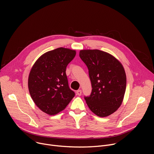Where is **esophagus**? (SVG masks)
<instances>
[{
    "label": "esophagus",
    "mask_w": 154,
    "mask_h": 154,
    "mask_svg": "<svg viewBox=\"0 0 154 154\" xmlns=\"http://www.w3.org/2000/svg\"><path fill=\"white\" fill-rule=\"evenodd\" d=\"M76 94H77V95H79V96L81 95V94H82V91H81V90H78V91H76Z\"/></svg>",
    "instance_id": "1"
}]
</instances>
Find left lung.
Segmentation results:
<instances>
[{"label": "left lung", "mask_w": 154, "mask_h": 154, "mask_svg": "<svg viewBox=\"0 0 154 154\" xmlns=\"http://www.w3.org/2000/svg\"><path fill=\"white\" fill-rule=\"evenodd\" d=\"M79 56L85 63L92 92L84 97L88 107L100 117L110 116L122 104L126 89V75L114 56L99 50H82Z\"/></svg>", "instance_id": "8db88e82"}]
</instances>
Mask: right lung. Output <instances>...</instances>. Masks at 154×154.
Wrapping results in <instances>:
<instances>
[{"label": "right lung", "instance_id": "right-lung-1", "mask_svg": "<svg viewBox=\"0 0 154 154\" xmlns=\"http://www.w3.org/2000/svg\"><path fill=\"white\" fill-rule=\"evenodd\" d=\"M75 54V51L63 47L48 51L40 57L30 72L28 87L31 97L47 114H58L75 96L69 88L66 71Z\"/></svg>", "mask_w": 154, "mask_h": 154}]
</instances>
